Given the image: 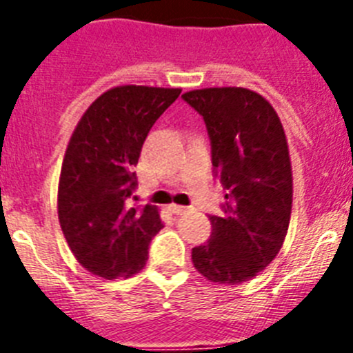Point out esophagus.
<instances>
[{
    "label": "esophagus",
    "mask_w": 353,
    "mask_h": 353,
    "mask_svg": "<svg viewBox=\"0 0 353 353\" xmlns=\"http://www.w3.org/2000/svg\"><path fill=\"white\" fill-rule=\"evenodd\" d=\"M171 210L176 215H183L185 212H189V207H182V205H171Z\"/></svg>",
    "instance_id": "esophagus-1"
}]
</instances>
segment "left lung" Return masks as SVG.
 <instances>
[{"label":"left lung","instance_id":"obj_1","mask_svg":"<svg viewBox=\"0 0 353 353\" xmlns=\"http://www.w3.org/2000/svg\"><path fill=\"white\" fill-rule=\"evenodd\" d=\"M203 117L215 179L226 189L212 236L192 249L208 281L240 285L267 267L285 242L292 214V164L281 121L263 97L245 88L187 92Z\"/></svg>","mask_w":353,"mask_h":353}]
</instances>
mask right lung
I'll return each mask as SVG.
<instances>
[{
    "instance_id": "right-lung-1",
    "label": "right lung",
    "mask_w": 353,
    "mask_h": 353,
    "mask_svg": "<svg viewBox=\"0 0 353 353\" xmlns=\"http://www.w3.org/2000/svg\"><path fill=\"white\" fill-rule=\"evenodd\" d=\"M179 88L118 86L102 93L72 134L58 187V217L84 269L104 279L139 272L164 228L154 205L130 207L143 143Z\"/></svg>"
}]
</instances>
